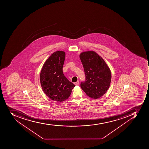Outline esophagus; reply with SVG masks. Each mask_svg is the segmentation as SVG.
Masks as SVG:
<instances>
[{
  "mask_svg": "<svg viewBox=\"0 0 149 149\" xmlns=\"http://www.w3.org/2000/svg\"><path fill=\"white\" fill-rule=\"evenodd\" d=\"M74 84L75 85H79V81H76V82H74Z\"/></svg>",
  "mask_w": 149,
  "mask_h": 149,
  "instance_id": "obj_1",
  "label": "esophagus"
}]
</instances>
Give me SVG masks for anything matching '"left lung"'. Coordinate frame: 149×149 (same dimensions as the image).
I'll list each match as a JSON object with an SVG mask.
<instances>
[{
    "instance_id": "obj_1",
    "label": "left lung",
    "mask_w": 149,
    "mask_h": 149,
    "mask_svg": "<svg viewBox=\"0 0 149 149\" xmlns=\"http://www.w3.org/2000/svg\"><path fill=\"white\" fill-rule=\"evenodd\" d=\"M80 58L85 76V81L81 83V87L91 98H99L106 93L110 86V70L104 60L94 52H82Z\"/></svg>"
}]
</instances>
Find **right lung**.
<instances>
[{"label":"right lung","mask_w":149,"mask_h":149,"mask_svg":"<svg viewBox=\"0 0 149 149\" xmlns=\"http://www.w3.org/2000/svg\"><path fill=\"white\" fill-rule=\"evenodd\" d=\"M65 53L58 51L45 62L40 73V83L46 96L58 102L68 99L75 86L63 73Z\"/></svg>","instance_id":"right-lung-1"}]
</instances>
